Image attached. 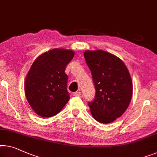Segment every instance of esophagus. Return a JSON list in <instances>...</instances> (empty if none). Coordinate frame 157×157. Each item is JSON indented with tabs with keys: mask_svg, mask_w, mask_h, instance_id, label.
Returning <instances> with one entry per match:
<instances>
[{
	"mask_svg": "<svg viewBox=\"0 0 157 157\" xmlns=\"http://www.w3.org/2000/svg\"><path fill=\"white\" fill-rule=\"evenodd\" d=\"M81 94V92H75L73 93V96H75V97H79V96H80Z\"/></svg>",
	"mask_w": 157,
	"mask_h": 157,
	"instance_id": "1",
	"label": "esophagus"
}]
</instances>
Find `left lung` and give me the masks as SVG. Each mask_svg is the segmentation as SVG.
I'll use <instances>...</instances> for the list:
<instances>
[{"label": "left lung", "mask_w": 157, "mask_h": 157, "mask_svg": "<svg viewBox=\"0 0 157 157\" xmlns=\"http://www.w3.org/2000/svg\"><path fill=\"white\" fill-rule=\"evenodd\" d=\"M84 56L96 90L94 99L88 102L92 115L100 123L113 122L123 115L131 101L129 71L120 58L104 51H86Z\"/></svg>", "instance_id": "8db88e82"}]
</instances>
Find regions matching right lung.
I'll return each instance as SVG.
<instances>
[{"instance_id":"right-lung-1","label":"right lung","mask_w":157,"mask_h":157,"mask_svg":"<svg viewBox=\"0 0 157 157\" xmlns=\"http://www.w3.org/2000/svg\"><path fill=\"white\" fill-rule=\"evenodd\" d=\"M74 55L71 50L55 48L39 56L32 64L25 79V92L39 116H55L69 101L68 77L65 71Z\"/></svg>"}]
</instances>
